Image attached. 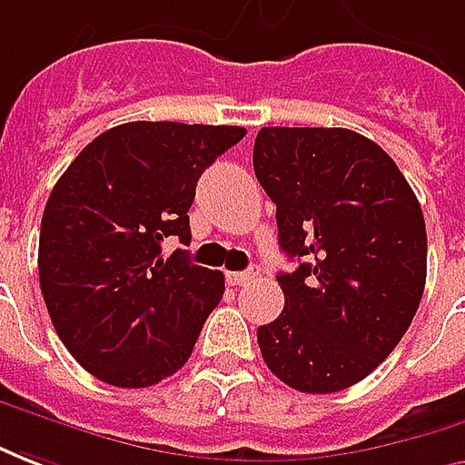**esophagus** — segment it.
Listing matches in <instances>:
<instances>
[{
  "mask_svg": "<svg viewBox=\"0 0 465 465\" xmlns=\"http://www.w3.org/2000/svg\"><path fill=\"white\" fill-rule=\"evenodd\" d=\"M255 275H258V270L255 268L245 270V272H227V282H230V285H248V282L255 280Z\"/></svg>",
  "mask_w": 465,
  "mask_h": 465,
  "instance_id": "esophagus-1",
  "label": "esophagus"
}]
</instances>
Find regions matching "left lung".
<instances>
[{
	"instance_id": "1",
	"label": "left lung",
	"mask_w": 465,
	"mask_h": 465,
	"mask_svg": "<svg viewBox=\"0 0 465 465\" xmlns=\"http://www.w3.org/2000/svg\"><path fill=\"white\" fill-rule=\"evenodd\" d=\"M252 167L275 203L285 308L262 361L301 393H335L401 343L426 285V223L398 164L343 127H262Z\"/></svg>"
}]
</instances>
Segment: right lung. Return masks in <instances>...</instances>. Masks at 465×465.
Segmentation results:
<instances>
[{"mask_svg": "<svg viewBox=\"0 0 465 465\" xmlns=\"http://www.w3.org/2000/svg\"><path fill=\"white\" fill-rule=\"evenodd\" d=\"M245 127L127 122L94 137L49 195L39 285L74 361L117 388H147L187 363L223 292L220 270L163 258L190 245L195 185Z\"/></svg>", "mask_w": 465, "mask_h": 465, "instance_id": "1", "label": "right lung"}]
</instances>
